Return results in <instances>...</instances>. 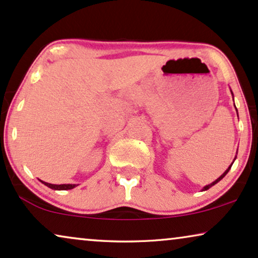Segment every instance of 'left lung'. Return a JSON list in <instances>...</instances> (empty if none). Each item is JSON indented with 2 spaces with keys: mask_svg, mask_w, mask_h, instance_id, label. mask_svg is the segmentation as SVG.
Here are the masks:
<instances>
[{
  "mask_svg": "<svg viewBox=\"0 0 258 258\" xmlns=\"http://www.w3.org/2000/svg\"><path fill=\"white\" fill-rule=\"evenodd\" d=\"M231 93H232V92H231ZM235 107H236V106H235ZM235 159H236V158H235ZM233 161H235V160H233ZM233 161H232V164H233ZM232 164H231V165H230V166L228 167V169H226V171H225V172H224V173H223L221 177H219V178H217V179H216L215 181H212V183H211V184H209V185H207V186H204V188H203V191H205V190H209V188H210L211 186H214V185H215V184H217L219 180H222V179H223V178H224V177H225V174L229 172V171H230V169H231Z\"/></svg>",
  "mask_w": 258,
  "mask_h": 258,
  "instance_id": "left-lung-1",
  "label": "left lung"
}]
</instances>
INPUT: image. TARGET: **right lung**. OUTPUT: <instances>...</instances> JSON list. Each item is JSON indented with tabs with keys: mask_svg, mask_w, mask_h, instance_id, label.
Wrapping results in <instances>:
<instances>
[{
	"mask_svg": "<svg viewBox=\"0 0 258 258\" xmlns=\"http://www.w3.org/2000/svg\"><path fill=\"white\" fill-rule=\"evenodd\" d=\"M41 183H43L48 187L53 188V190H71V188H74L75 186H77L75 184H60V185L49 184V183H46V181H42V180H41Z\"/></svg>",
	"mask_w": 258,
	"mask_h": 258,
	"instance_id": "1",
	"label": "right lung"
}]
</instances>
